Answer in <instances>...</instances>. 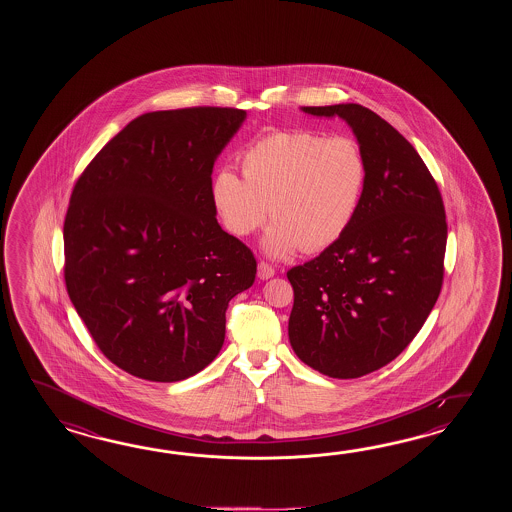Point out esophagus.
Returning a JSON list of instances; mask_svg holds the SVG:
<instances>
[{"instance_id": "esophagus-1", "label": "esophagus", "mask_w": 512, "mask_h": 512, "mask_svg": "<svg viewBox=\"0 0 512 512\" xmlns=\"http://www.w3.org/2000/svg\"><path fill=\"white\" fill-rule=\"evenodd\" d=\"M272 276H274V269H272L271 265L265 263V261H260L258 263V278L260 280H269Z\"/></svg>"}]
</instances>
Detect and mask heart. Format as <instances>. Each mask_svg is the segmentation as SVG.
Masks as SVG:
<instances>
[{
  "label": "heart",
  "instance_id": "b5f03b06",
  "mask_svg": "<svg viewBox=\"0 0 512 512\" xmlns=\"http://www.w3.org/2000/svg\"><path fill=\"white\" fill-rule=\"evenodd\" d=\"M243 177L219 170L210 197L223 227L245 238L274 221L263 238L272 258H289L300 247L324 251L357 218L368 181L359 142L315 131H274L241 153Z\"/></svg>",
  "mask_w": 512,
  "mask_h": 512
}]
</instances>
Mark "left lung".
<instances>
[{
	"label": "left lung",
	"instance_id": "left-lung-1",
	"mask_svg": "<svg viewBox=\"0 0 512 512\" xmlns=\"http://www.w3.org/2000/svg\"><path fill=\"white\" fill-rule=\"evenodd\" d=\"M302 111L348 122L368 181L348 232L287 272L289 340L309 368L357 379L401 355L434 309L445 272V207L414 146L377 113L360 104Z\"/></svg>",
	"mask_w": 512,
	"mask_h": 512
}]
</instances>
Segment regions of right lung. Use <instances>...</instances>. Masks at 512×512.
<instances>
[{
	"instance_id": "1",
	"label": "right lung",
	"mask_w": 512,
	"mask_h": 512,
	"mask_svg": "<svg viewBox=\"0 0 512 512\" xmlns=\"http://www.w3.org/2000/svg\"><path fill=\"white\" fill-rule=\"evenodd\" d=\"M245 117L236 108L144 113L73 188L67 294L98 349L144 381L207 368L230 300L256 278L254 254L219 227L210 197L214 163Z\"/></svg>"
}]
</instances>
